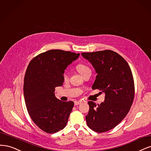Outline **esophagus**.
I'll use <instances>...</instances> for the list:
<instances>
[{"instance_id":"1","label":"esophagus","mask_w":151,"mask_h":151,"mask_svg":"<svg viewBox=\"0 0 151 151\" xmlns=\"http://www.w3.org/2000/svg\"><path fill=\"white\" fill-rule=\"evenodd\" d=\"M82 103L81 101H75V105H80Z\"/></svg>"}]
</instances>
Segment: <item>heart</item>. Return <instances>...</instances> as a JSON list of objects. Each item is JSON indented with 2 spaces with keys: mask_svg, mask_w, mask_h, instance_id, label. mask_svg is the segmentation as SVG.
Returning a JSON list of instances; mask_svg holds the SVG:
<instances>
[{
  "mask_svg": "<svg viewBox=\"0 0 151 151\" xmlns=\"http://www.w3.org/2000/svg\"><path fill=\"white\" fill-rule=\"evenodd\" d=\"M76 68H77L78 71L80 73L81 75H83V73H85L86 71L90 70L88 66H86V65H84V64L78 65L76 66ZM63 78L64 80H66L68 78V75L66 71H65L64 73H63Z\"/></svg>",
  "mask_w": 151,
  "mask_h": 151,
  "instance_id": "heart-1",
  "label": "heart"
}]
</instances>
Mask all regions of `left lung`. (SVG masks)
Instances as JSON below:
<instances>
[{
	"label": "left lung",
	"mask_w": 151,
	"mask_h": 151,
	"mask_svg": "<svg viewBox=\"0 0 151 151\" xmlns=\"http://www.w3.org/2000/svg\"><path fill=\"white\" fill-rule=\"evenodd\" d=\"M97 73L92 89L105 93V101L96 105L89 101L87 125L96 132L114 128L129 111L134 99V81L130 68L123 57L111 50L81 53Z\"/></svg>",
	"instance_id": "8db88e82"
}]
</instances>
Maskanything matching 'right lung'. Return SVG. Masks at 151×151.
<instances>
[{
    "mask_svg": "<svg viewBox=\"0 0 151 151\" xmlns=\"http://www.w3.org/2000/svg\"><path fill=\"white\" fill-rule=\"evenodd\" d=\"M79 56L80 53L51 50L34 58L27 68L24 80L26 108L34 123L47 133L66 127L74 102L58 99L55 88L63 85L65 70Z\"/></svg>",
    "mask_w": 151,
    "mask_h": 151,
    "instance_id": "right-lung-1",
    "label": "right lung"
}]
</instances>
